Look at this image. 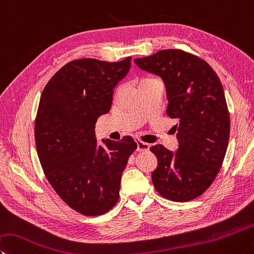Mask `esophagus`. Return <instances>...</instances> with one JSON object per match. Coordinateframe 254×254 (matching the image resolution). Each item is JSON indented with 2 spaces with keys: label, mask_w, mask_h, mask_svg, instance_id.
<instances>
[{
  "label": "esophagus",
  "mask_w": 254,
  "mask_h": 254,
  "mask_svg": "<svg viewBox=\"0 0 254 254\" xmlns=\"http://www.w3.org/2000/svg\"><path fill=\"white\" fill-rule=\"evenodd\" d=\"M150 149L149 143L142 142L141 140H136V150L137 151H147Z\"/></svg>",
  "instance_id": "obj_1"
}]
</instances>
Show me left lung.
Returning <instances> with one entry per match:
<instances>
[{
	"label": "left lung",
	"instance_id": "8db88e82",
	"mask_svg": "<svg viewBox=\"0 0 254 254\" xmlns=\"http://www.w3.org/2000/svg\"><path fill=\"white\" fill-rule=\"evenodd\" d=\"M134 62L163 80L167 114L178 121V150L161 144L150 149L158 159L151 174L155 190L172 201L195 199L214 181L228 147L230 117L221 81L203 60L177 49Z\"/></svg>",
	"mask_w": 254,
	"mask_h": 254
}]
</instances>
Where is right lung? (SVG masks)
I'll list each match as a JSON object with an SVG mask.
<instances>
[{
	"instance_id": "add662e5",
	"label": "right lung",
	"mask_w": 254,
	"mask_h": 254,
	"mask_svg": "<svg viewBox=\"0 0 254 254\" xmlns=\"http://www.w3.org/2000/svg\"><path fill=\"white\" fill-rule=\"evenodd\" d=\"M130 68L131 57L120 62L74 60L55 73L41 95L34 130L41 165L58 195L81 214L101 215L117 204L122 172L136 149L131 136L99 145L94 131Z\"/></svg>"
}]
</instances>
